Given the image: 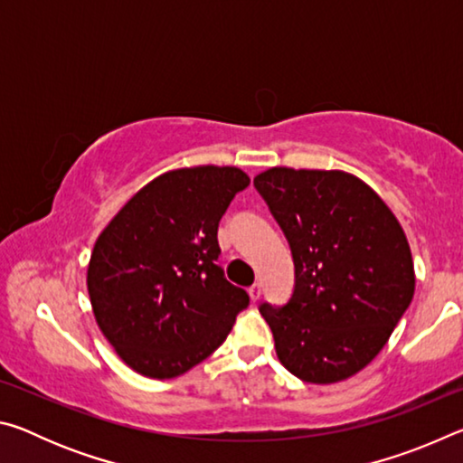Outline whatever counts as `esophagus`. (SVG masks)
<instances>
[{
  "instance_id": "1",
  "label": "esophagus",
  "mask_w": 463,
  "mask_h": 463,
  "mask_svg": "<svg viewBox=\"0 0 463 463\" xmlns=\"http://www.w3.org/2000/svg\"><path fill=\"white\" fill-rule=\"evenodd\" d=\"M249 296H250V300L253 302H257L261 298V284H253L249 288Z\"/></svg>"
}]
</instances>
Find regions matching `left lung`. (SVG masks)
Returning a JSON list of instances; mask_svg holds the SVG:
<instances>
[{"label": "left lung", "mask_w": 463, "mask_h": 463, "mask_svg": "<svg viewBox=\"0 0 463 463\" xmlns=\"http://www.w3.org/2000/svg\"><path fill=\"white\" fill-rule=\"evenodd\" d=\"M253 184L294 257L292 298L260 307L279 362L310 383L347 380L380 354L412 300L402 226L345 171L271 167Z\"/></svg>", "instance_id": "1"}]
</instances>
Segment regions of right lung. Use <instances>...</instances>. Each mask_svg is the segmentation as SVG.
Listing matches in <instances>:
<instances>
[{
	"instance_id": "add662e5",
	"label": "right lung",
	"mask_w": 463,
	"mask_h": 463,
	"mask_svg": "<svg viewBox=\"0 0 463 463\" xmlns=\"http://www.w3.org/2000/svg\"><path fill=\"white\" fill-rule=\"evenodd\" d=\"M239 167L167 171L96 241L88 292L99 331L132 370L171 380L221 347L249 294L218 265V222L249 185Z\"/></svg>"
}]
</instances>
